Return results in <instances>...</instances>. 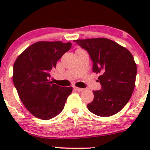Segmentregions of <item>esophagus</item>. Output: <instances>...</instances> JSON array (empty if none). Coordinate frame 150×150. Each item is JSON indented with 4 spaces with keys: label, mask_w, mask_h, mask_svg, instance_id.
I'll return each instance as SVG.
<instances>
[{
    "label": "esophagus",
    "mask_w": 150,
    "mask_h": 150,
    "mask_svg": "<svg viewBox=\"0 0 150 150\" xmlns=\"http://www.w3.org/2000/svg\"><path fill=\"white\" fill-rule=\"evenodd\" d=\"M74 89L78 91H84V88H78V87H75L74 88Z\"/></svg>",
    "instance_id": "obj_1"
}]
</instances>
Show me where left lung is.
I'll use <instances>...</instances> for the list:
<instances>
[{
    "instance_id": "8db88e82",
    "label": "left lung",
    "mask_w": 150,
    "mask_h": 150,
    "mask_svg": "<svg viewBox=\"0 0 150 150\" xmlns=\"http://www.w3.org/2000/svg\"><path fill=\"white\" fill-rule=\"evenodd\" d=\"M88 52L93 72L99 76L102 89L93 91V102L87 105L93 114L110 117L123 108L131 99L137 76V64L125 47L105 38L74 40Z\"/></svg>"
}]
</instances>
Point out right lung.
Wrapping results in <instances>:
<instances>
[{"mask_svg":"<svg viewBox=\"0 0 150 150\" xmlns=\"http://www.w3.org/2000/svg\"><path fill=\"white\" fill-rule=\"evenodd\" d=\"M71 43L39 41L18 56L13 64V82L19 98L35 117L50 120L63 110L72 87H61L50 81V72L70 49Z\"/></svg>","mask_w":150,"mask_h":150,"instance_id":"right-lung-1","label":"right lung"}]
</instances>
